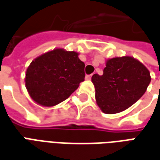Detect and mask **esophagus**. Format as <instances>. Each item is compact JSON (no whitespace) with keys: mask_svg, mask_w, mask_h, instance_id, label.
I'll return each mask as SVG.
<instances>
[{"mask_svg":"<svg viewBox=\"0 0 160 160\" xmlns=\"http://www.w3.org/2000/svg\"><path fill=\"white\" fill-rule=\"evenodd\" d=\"M91 78H92V74H88V75H86V80H91Z\"/></svg>","mask_w":160,"mask_h":160,"instance_id":"1","label":"esophagus"}]
</instances>
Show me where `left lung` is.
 <instances>
[{
    "label": "left lung",
    "mask_w": 160,
    "mask_h": 160,
    "mask_svg": "<svg viewBox=\"0 0 160 160\" xmlns=\"http://www.w3.org/2000/svg\"><path fill=\"white\" fill-rule=\"evenodd\" d=\"M103 75L95 73L92 82L95 98L105 114H116L127 110L146 92L151 81L150 72L132 56L108 59Z\"/></svg>",
    "instance_id": "8db88e82"
}]
</instances>
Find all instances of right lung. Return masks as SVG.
I'll use <instances>...</instances> for the list:
<instances>
[{"mask_svg": "<svg viewBox=\"0 0 160 160\" xmlns=\"http://www.w3.org/2000/svg\"><path fill=\"white\" fill-rule=\"evenodd\" d=\"M79 53L62 48L38 56L27 68L25 83L36 104L51 107L66 100L85 79Z\"/></svg>", "mask_w": 160, "mask_h": 160, "instance_id": "add662e5", "label": "right lung"}]
</instances>
